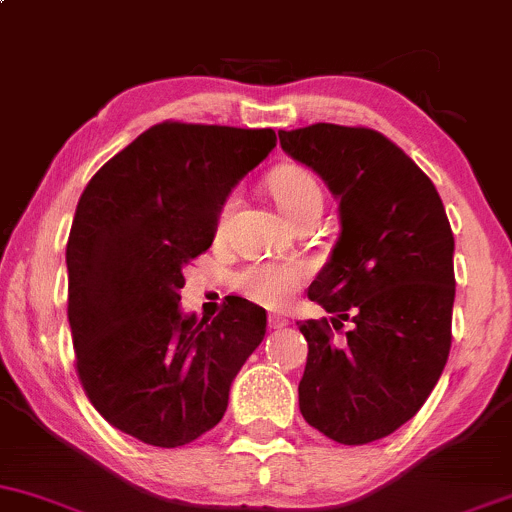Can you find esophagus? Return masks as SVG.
Returning a JSON list of instances; mask_svg holds the SVG:
<instances>
[{
	"mask_svg": "<svg viewBox=\"0 0 512 512\" xmlns=\"http://www.w3.org/2000/svg\"><path fill=\"white\" fill-rule=\"evenodd\" d=\"M286 325H289V320L284 315H269V327L272 330H284Z\"/></svg>",
	"mask_w": 512,
	"mask_h": 512,
	"instance_id": "1",
	"label": "esophagus"
}]
</instances>
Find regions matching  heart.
Masks as SVG:
<instances>
[{
  "instance_id": "heart-1",
  "label": "heart",
  "mask_w": 512,
  "mask_h": 512,
  "mask_svg": "<svg viewBox=\"0 0 512 512\" xmlns=\"http://www.w3.org/2000/svg\"><path fill=\"white\" fill-rule=\"evenodd\" d=\"M267 187L279 209L289 216V221L313 204H322L320 182L310 170L301 166L274 168L267 178ZM233 207H236V195H228L219 209V228L228 221ZM305 274L308 269L301 262L250 264L238 274L236 284L250 301L267 305V308H281L303 284Z\"/></svg>"
}]
</instances>
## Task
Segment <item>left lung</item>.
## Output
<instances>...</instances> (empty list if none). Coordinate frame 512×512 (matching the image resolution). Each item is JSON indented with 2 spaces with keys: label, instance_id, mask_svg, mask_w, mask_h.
Here are the masks:
<instances>
[{
  "label": "left lung",
  "instance_id": "obj_1",
  "mask_svg": "<svg viewBox=\"0 0 512 512\" xmlns=\"http://www.w3.org/2000/svg\"><path fill=\"white\" fill-rule=\"evenodd\" d=\"M281 149L339 199V233L308 298L327 320L298 325L308 363L298 407L344 445L390 436L436 387L450 354L455 269L450 221L431 178L390 139L330 122L279 132ZM344 327V325H342Z\"/></svg>",
  "mask_w": 512,
  "mask_h": 512
}]
</instances>
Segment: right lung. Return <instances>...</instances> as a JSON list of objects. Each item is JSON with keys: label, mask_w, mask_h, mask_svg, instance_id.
Masks as SVG:
<instances>
[{"label": "right lung", "mask_w": 512, "mask_h": 512, "mask_svg": "<svg viewBox=\"0 0 512 512\" xmlns=\"http://www.w3.org/2000/svg\"><path fill=\"white\" fill-rule=\"evenodd\" d=\"M276 146L274 129L161 122L93 175L67 240L76 373L108 424L178 448L223 419L233 378L267 332L231 298L182 315L185 267L211 248L228 192Z\"/></svg>", "instance_id": "right-lung-1"}]
</instances>
